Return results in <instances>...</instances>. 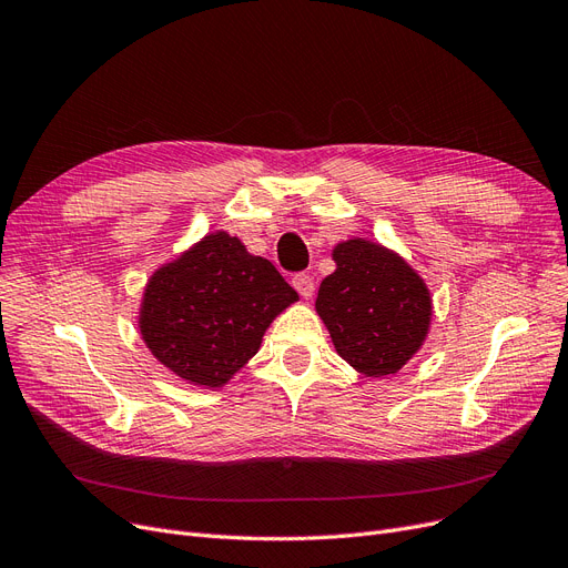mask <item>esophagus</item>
Returning a JSON list of instances; mask_svg holds the SVG:
<instances>
[{"label":"esophagus","mask_w":568,"mask_h":568,"mask_svg":"<svg viewBox=\"0 0 568 568\" xmlns=\"http://www.w3.org/2000/svg\"><path fill=\"white\" fill-rule=\"evenodd\" d=\"M291 284H293V288L301 293L303 298H310L312 293H314V282H312L310 275H305V272H298V275L291 280Z\"/></svg>","instance_id":"esophagus-1"}]
</instances>
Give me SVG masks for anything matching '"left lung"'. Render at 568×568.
I'll return each instance as SVG.
<instances>
[{
	"label": "left lung",
	"instance_id": "8db88e82",
	"mask_svg": "<svg viewBox=\"0 0 568 568\" xmlns=\"http://www.w3.org/2000/svg\"><path fill=\"white\" fill-rule=\"evenodd\" d=\"M337 263L316 296L337 354L368 377L400 371L422 347L430 298L422 277L396 254L366 242L337 244Z\"/></svg>",
	"mask_w": 568,
	"mask_h": 568
}]
</instances>
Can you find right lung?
I'll list each match as a JSON object with an SVG mask.
<instances>
[{
	"label": "right lung",
	"mask_w": 568,
	"mask_h": 568,
	"mask_svg": "<svg viewBox=\"0 0 568 568\" xmlns=\"http://www.w3.org/2000/svg\"><path fill=\"white\" fill-rule=\"evenodd\" d=\"M298 293L277 267L248 256L237 237L216 233L151 277L142 335L179 377L221 387L252 358L270 322Z\"/></svg>",
	"instance_id": "obj_1"
}]
</instances>
